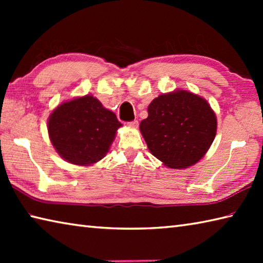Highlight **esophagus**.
Here are the masks:
<instances>
[{"mask_svg":"<svg viewBox=\"0 0 263 263\" xmlns=\"http://www.w3.org/2000/svg\"><path fill=\"white\" fill-rule=\"evenodd\" d=\"M127 125L130 126V127H132V128H137L138 125H139V123H138V121H133V122L127 123Z\"/></svg>","mask_w":263,"mask_h":263,"instance_id":"34e87169","label":"esophagus"}]
</instances>
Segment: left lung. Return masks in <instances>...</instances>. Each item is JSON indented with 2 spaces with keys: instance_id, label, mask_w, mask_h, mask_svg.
Segmentation results:
<instances>
[{
  "instance_id": "obj_1",
  "label": "left lung",
  "mask_w": 263,
  "mask_h": 263,
  "mask_svg": "<svg viewBox=\"0 0 263 263\" xmlns=\"http://www.w3.org/2000/svg\"><path fill=\"white\" fill-rule=\"evenodd\" d=\"M147 112L140 132L149 152L168 168L194 166L216 137L215 111L205 99L184 89L155 97Z\"/></svg>"
}]
</instances>
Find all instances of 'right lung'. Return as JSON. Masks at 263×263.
Segmentation results:
<instances>
[{"label":"right lung","instance_id":"1","mask_svg":"<svg viewBox=\"0 0 263 263\" xmlns=\"http://www.w3.org/2000/svg\"><path fill=\"white\" fill-rule=\"evenodd\" d=\"M122 126L92 95L62 102L47 121L48 137L60 157L75 166H92L109 152Z\"/></svg>","mask_w":263,"mask_h":263}]
</instances>
